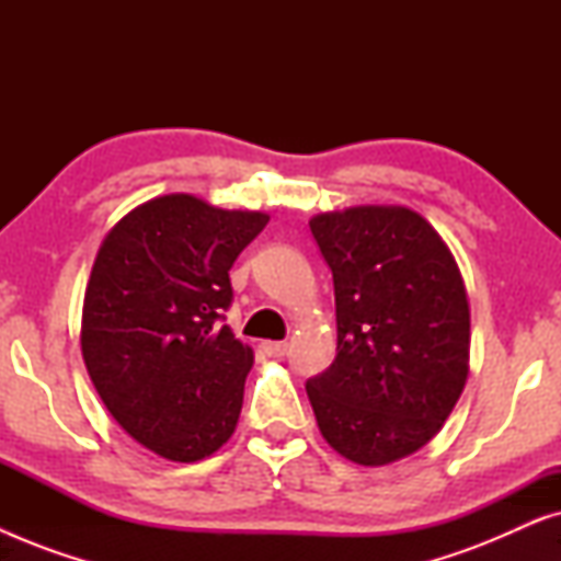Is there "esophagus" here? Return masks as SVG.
I'll use <instances>...</instances> for the list:
<instances>
[{
  "mask_svg": "<svg viewBox=\"0 0 561 561\" xmlns=\"http://www.w3.org/2000/svg\"><path fill=\"white\" fill-rule=\"evenodd\" d=\"M263 352L267 357H283L288 352V342H263Z\"/></svg>",
  "mask_w": 561,
  "mask_h": 561,
  "instance_id": "obj_1",
  "label": "esophagus"
}]
</instances>
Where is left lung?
Listing matches in <instances>:
<instances>
[{
    "mask_svg": "<svg viewBox=\"0 0 561 561\" xmlns=\"http://www.w3.org/2000/svg\"><path fill=\"white\" fill-rule=\"evenodd\" d=\"M334 280L336 357L306 380L329 447L365 467L439 432L470 373V306L451 252L405 206H352L309 221Z\"/></svg>",
    "mask_w": 561,
    "mask_h": 561,
    "instance_id": "1",
    "label": "left lung"
}]
</instances>
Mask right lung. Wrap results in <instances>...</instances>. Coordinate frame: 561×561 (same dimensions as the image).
Listing matches in <instances>:
<instances>
[{"label":"right lung","mask_w":561,"mask_h":561,"mask_svg":"<svg viewBox=\"0 0 561 561\" xmlns=\"http://www.w3.org/2000/svg\"><path fill=\"white\" fill-rule=\"evenodd\" d=\"M267 219L158 196L119 219L96 252L83 363L114 421L160 457L196 462L234 432L252 350L225 324L229 267Z\"/></svg>","instance_id":"1"}]
</instances>
